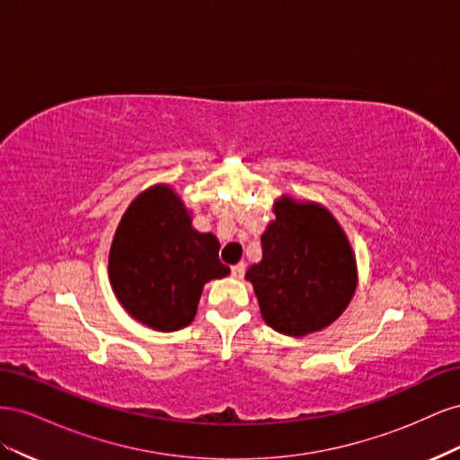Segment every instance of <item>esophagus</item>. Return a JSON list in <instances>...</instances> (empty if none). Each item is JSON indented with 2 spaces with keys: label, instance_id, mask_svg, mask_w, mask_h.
<instances>
[{
  "label": "esophagus",
  "instance_id": "esophagus-1",
  "mask_svg": "<svg viewBox=\"0 0 460 460\" xmlns=\"http://www.w3.org/2000/svg\"><path fill=\"white\" fill-rule=\"evenodd\" d=\"M243 274H245V264L243 262L234 264V267H232V276L238 278V280H240V278H243Z\"/></svg>",
  "mask_w": 460,
  "mask_h": 460
}]
</instances>
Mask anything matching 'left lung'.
Masks as SVG:
<instances>
[{"label":"left lung","instance_id":"1","mask_svg":"<svg viewBox=\"0 0 460 460\" xmlns=\"http://www.w3.org/2000/svg\"><path fill=\"white\" fill-rule=\"evenodd\" d=\"M274 215L261 235L262 259L245 278L264 323L301 338L330 326L347 309L357 288V261L326 207L284 196L274 203Z\"/></svg>","mask_w":460,"mask_h":460}]
</instances>
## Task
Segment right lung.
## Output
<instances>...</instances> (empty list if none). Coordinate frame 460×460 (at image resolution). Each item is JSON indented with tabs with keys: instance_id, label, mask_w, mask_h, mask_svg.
Wrapping results in <instances>:
<instances>
[{
	"instance_id": "1",
	"label": "right lung",
	"mask_w": 460,
	"mask_h": 460,
	"mask_svg": "<svg viewBox=\"0 0 460 460\" xmlns=\"http://www.w3.org/2000/svg\"><path fill=\"white\" fill-rule=\"evenodd\" d=\"M211 232L191 217L171 186L142 191L122 215L109 252V280L119 303L142 324L174 332L198 313L203 286L230 274Z\"/></svg>"
}]
</instances>
